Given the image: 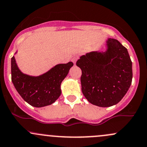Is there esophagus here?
<instances>
[{"mask_svg": "<svg viewBox=\"0 0 147 147\" xmlns=\"http://www.w3.org/2000/svg\"><path fill=\"white\" fill-rule=\"evenodd\" d=\"M78 58H79V57H77V56H75V57H72V61L74 63H76V61H77V59H78Z\"/></svg>", "mask_w": 147, "mask_h": 147, "instance_id": "34e87169", "label": "esophagus"}]
</instances>
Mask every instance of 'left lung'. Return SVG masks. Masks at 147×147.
I'll return each mask as SVG.
<instances>
[{"instance_id":"left-lung-1","label":"left lung","mask_w":147,"mask_h":147,"mask_svg":"<svg viewBox=\"0 0 147 147\" xmlns=\"http://www.w3.org/2000/svg\"><path fill=\"white\" fill-rule=\"evenodd\" d=\"M107 50L82 56L76 65L82 70V90L87 100L100 107L120 102L132 82V61L127 49L109 38Z\"/></svg>"}]
</instances>
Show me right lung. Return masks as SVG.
I'll use <instances>...</instances> for the list:
<instances>
[{
  "instance_id": "1",
  "label": "right lung",
  "mask_w": 147,
  "mask_h": 147,
  "mask_svg": "<svg viewBox=\"0 0 147 147\" xmlns=\"http://www.w3.org/2000/svg\"><path fill=\"white\" fill-rule=\"evenodd\" d=\"M72 65V62L58 64L43 75L32 77L20 71L14 57H12L11 82L25 102L34 107H43L50 105L59 97L61 84Z\"/></svg>"
}]
</instances>
